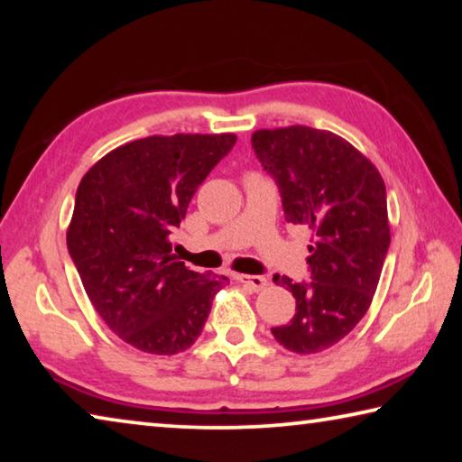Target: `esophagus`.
I'll return each instance as SVG.
<instances>
[{
  "mask_svg": "<svg viewBox=\"0 0 462 462\" xmlns=\"http://www.w3.org/2000/svg\"><path fill=\"white\" fill-rule=\"evenodd\" d=\"M242 285L245 287H248V289H253V291H261V289H264L269 285V281H267V277H263V275H238L236 277Z\"/></svg>",
  "mask_w": 462,
  "mask_h": 462,
  "instance_id": "1",
  "label": "esophagus"
}]
</instances>
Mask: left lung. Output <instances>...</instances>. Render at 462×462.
<instances>
[{
    "instance_id": "obj_1",
    "label": "left lung",
    "mask_w": 462,
    "mask_h": 462,
    "mask_svg": "<svg viewBox=\"0 0 462 462\" xmlns=\"http://www.w3.org/2000/svg\"><path fill=\"white\" fill-rule=\"evenodd\" d=\"M253 148L279 185L285 220L311 230V281L273 277L293 293L295 316L271 332L291 353H322L361 322L377 291L391 242L385 183L363 152L328 130H256Z\"/></svg>"
}]
</instances>
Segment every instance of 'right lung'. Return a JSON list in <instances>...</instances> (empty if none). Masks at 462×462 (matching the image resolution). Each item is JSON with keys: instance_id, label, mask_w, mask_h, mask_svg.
Here are the masks:
<instances>
[{"instance_id": "add662e5", "label": "right lung", "mask_w": 462, "mask_h": 462, "mask_svg": "<svg viewBox=\"0 0 462 462\" xmlns=\"http://www.w3.org/2000/svg\"><path fill=\"white\" fill-rule=\"evenodd\" d=\"M234 143V134L140 138L107 152L77 187L69 254L109 330L143 353L189 348L228 283L187 269L169 236Z\"/></svg>"}]
</instances>
